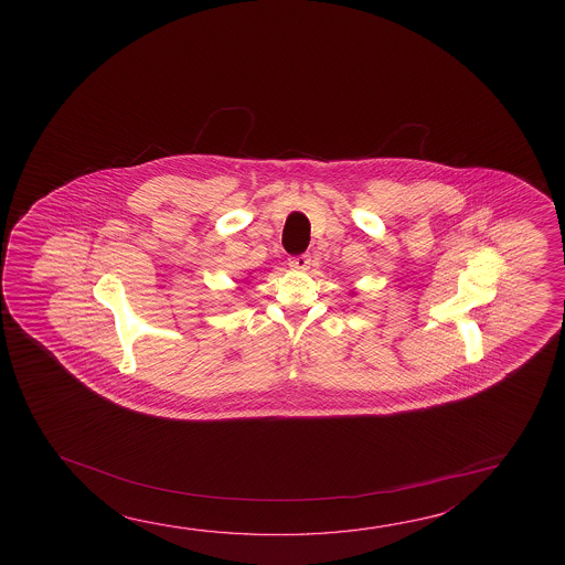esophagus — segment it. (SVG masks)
Segmentation results:
<instances>
[{"instance_id":"esophagus-1","label":"esophagus","mask_w":565,"mask_h":565,"mask_svg":"<svg viewBox=\"0 0 565 565\" xmlns=\"http://www.w3.org/2000/svg\"><path fill=\"white\" fill-rule=\"evenodd\" d=\"M309 254H301V256H291V258L287 259V264H289V268L294 269H307L309 268Z\"/></svg>"}]
</instances>
